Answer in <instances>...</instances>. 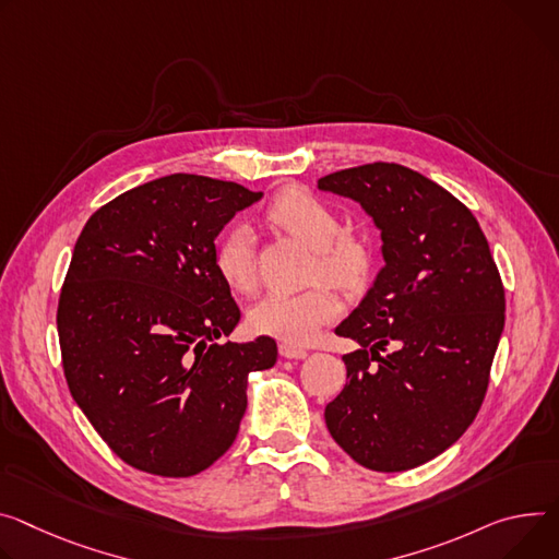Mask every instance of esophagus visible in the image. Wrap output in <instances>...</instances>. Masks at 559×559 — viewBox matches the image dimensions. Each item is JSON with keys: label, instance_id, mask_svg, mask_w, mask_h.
Here are the masks:
<instances>
[{"label": "esophagus", "instance_id": "34e87169", "mask_svg": "<svg viewBox=\"0 0 559 559\" xmlns=\"http://www.w3.org/2000/svg\"><path fill=\"white\" fill-rule=\"evenodd\" d=\"M278 352H281V357H285V359H306V357H308L306 349L296 347V345H292V343H281V345H278Z\"/></svg>", "mask_w": 559, "mask_h": 559}]
</instances>
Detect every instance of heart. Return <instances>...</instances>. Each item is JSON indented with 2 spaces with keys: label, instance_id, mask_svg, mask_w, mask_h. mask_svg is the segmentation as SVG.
Returning <instances> with one entry per match:
<instances>
[{
  "label": "heart",
  "instance_id": "1",
  "mask_svg": "<svg viewBox=\"0 0 559 559\" xmlns=\"http://www.w3.org/2000/svg\"><path fill=\"white\" fill-rule=\"evenodd\" d=\"M267 218L317 251L319 274L325 281L354 287L366 281L372 267L370 240L359 234L341 231L334 210L308 189L289 187L281 191L267 210ZM214 267L223 283L236 294H249L257 285L253 231L238 223L216 245ZM341 314V300L325 287L306 292H270L249 310L253 332L274 336L283 343H308L319 328Z\"/></svg>",
  "mask_w": 559,
  "mask_h": 559
}]
</instances>
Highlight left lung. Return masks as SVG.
<instances>
[{"instance_id":"1","label":"left lung","mask_w":559,"mask_h":559,"mask_svg":"<svg viewBox=\"0 0 559 559\" xmlns=\"http://www.w3.org/2000/svg\"><path fill=\"white\" fill-rule=\"evenodd\" d=\"M319 189L359 202L385 261L334 330L359 349L343 357L328 430L370 471L417 468L468 430L486 396L506 312L488 240L464 202L394 163L341 169Z\"/></svg>"}]
</instances>
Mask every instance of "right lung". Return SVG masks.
Masks as SVG:
<instances>
[{
    "label": "right lung",
    "instance_id": "obj_1",
    "mask_svg": "<svg viewBox=\"0 0 559 559\" xmlns=\"http://www.w3.org/2000/svg\"><path fill=\"white\" fill-rule=\"evenodd\" d=\"M261 195L171 174L99 207L75 242L58 306L64 377L97 435L138 471L210 468L238 435L249 372L276 364L270 336L218 343L240 310L214 240Z\"/></svg>",
    "mask_w": 559,
    "mask_h": 559
}]
</instances>
